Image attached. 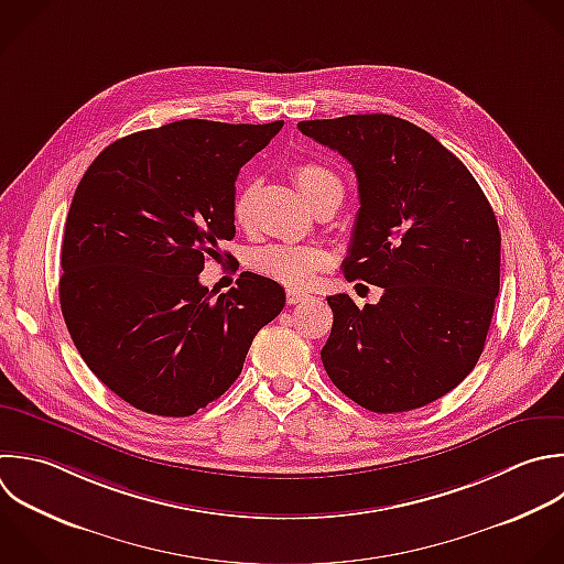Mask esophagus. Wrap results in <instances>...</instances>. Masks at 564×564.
Listing matches in <instances>:
<instances>
[{
  "mask_svg": "<svg viewBox=\"0 0 564 564\" xmlns=\"http://www.w3.org/2000/svg\"><path fill=\"white\" fill-rule=\"evenodd\" d=\"M308 295L304 293V291H295V289H289L286 291V302L289 304H297V302H302V300H306Z\"/></svg>",
  "mask_w": 564,
  "mask_h": 564,
  "instance_id": "1",
  "label": "esophagus"
}]
</instances>
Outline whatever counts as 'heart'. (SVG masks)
<instances>
[{"label": "heart", "instance_id": "b5f03b06", "mask_svg": "<svg viewBox=\"0 0 564 564\" xmlns=\"http://www.w3.org/2000/svg\"><path fill=\"white\" fill-rule=\"evenodd\" d=\"M293 178L311 207H315L324 198H339L341 203L344 183L330 167L319 163H300L293 167ZM256 196V183H247L236 192L231 203V216L238 227H249ZM249 264L253 271L289 289H308L317 280V275L330 267V256L317 247L267 245L251 251Z\"/></svg>", "mask_w": 564, "mask_h": 564}]
</instances>
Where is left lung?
<instances>
[{"instance_id": "1", "label": "left lung", "mask_w": 564, "mask_h": 564, "mask_svg": "<svg viewBox=\"0 0 564 564\" xmlns=\"http://www.w3.org/2000/svg\"><path fill=\"white\" fill-rule=\"evenodd\" d=\"M297 128L352 165L359 212L341 269L383 289L364 308L346 293L326 297L322 364L370 412L427 405L482 352L500 284L496 216L469 170L410 121L348 115Z\"/></svg>"}]
</instances>
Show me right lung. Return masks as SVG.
Listing matches in <instances>:
<instances>
[{"label": "right lung", "mask_w": 564, "mask_h": 564, "mask_svg": "<svg viewBox=\"0 0 564 564\" xmlns=\"http://www.w3.org/2000/svg\"><path fill=\"white\" fill-rule=\"evenodd\" d=\"M185 119L108 145L84 174L64 231L59 302L88 368L130 405L189 416L242 372L284 289L240 273L214 297L198 282L236 236L240 167L282 130Z\"/></svg>", "instance_id": "add662e5"}]
</instances>
